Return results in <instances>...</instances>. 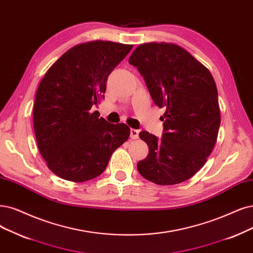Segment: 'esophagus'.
Here are the masks:
<instances>
[{"label": "esophagus", "instance_id": "esophagus-1", "mask_svg": "<svg viewBox=\"0 0 253 253\" xmlns=\"http://www.w3.org/2000/svg\"><path fill=\"white\" fill-rule=\"evenodd\" d=\"M138 133H139L138 130L133 129V128L130 129V137H131L132 139H136V138H138Z\"/></svg>", "mask_w": 253, "mask_h": 253}]
</instances>
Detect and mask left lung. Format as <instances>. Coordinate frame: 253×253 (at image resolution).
Here are the masks:
<instances>
[{"label":"left lung","mask_w":253,"mask_h":253,"mask_svg":"<svg viewBox=\"0 0 253 253\" xmlns=\"http://www.w3.org/2000/svg\"><path fill=\"white\" fill-rule=\"evenodd\" d=\"M129 63L144 77L155 105L166 108L162 138L139 132L149 147L147 157L137 163L139 174L160 185L188 180L207 163L217 141L216 82L202 63L174 43L138 45Z\"/></svg>","instance_id":"8db88e82"}]
</instances>
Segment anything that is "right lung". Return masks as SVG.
Listing matches in <instances>:
<instances>
[{"label": "right lung", "instance_id": "right-lung-1", "mask_svg": "<svg viewBox=\"0 0 253 253\" xmlns=\"http://www.w3.org/2000/svg\"><path fill=\"white\" fill-rule=\"evenodd\" d=\"M132 46L103 41L80 43L44 74L35 96L34 132L46 166L60 178H95L128 139L126 124L108 123L91 107L104 98L109 74Z\"/></svg>", "mask_w": 253, "mask_h": 253}]
</instances>
